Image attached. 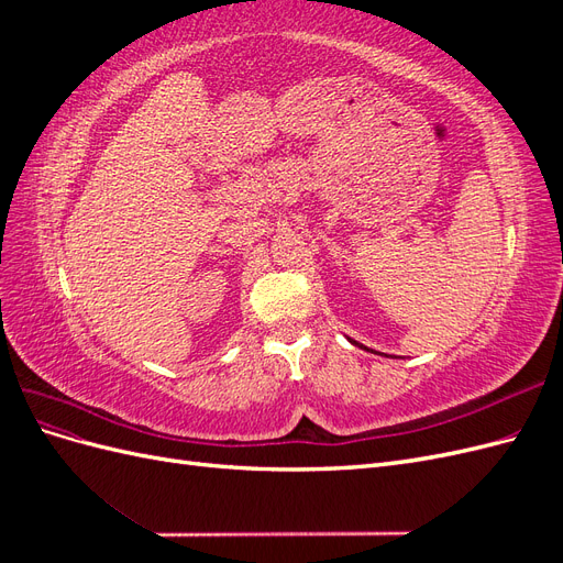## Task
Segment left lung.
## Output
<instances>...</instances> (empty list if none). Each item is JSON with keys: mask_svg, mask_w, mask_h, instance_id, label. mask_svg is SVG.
<instances>
[{"mask_svg": "<svg viewBox=\"0 0 563 563\" xmlns=\"http://www.w3.org/2000/svg\"><path fill=\"white\" fill-rule=\"evenodd\" d=\"M352 343H354V340H352ZM354 345H356V343H354Z\"/></svg>", "mask_w": 563, "mask_h": 563, "instance_id": "8db88e82", "label": "left lung"}]
</instances>
